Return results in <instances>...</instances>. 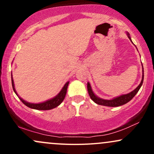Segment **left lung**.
Masks as SVG:
<instances>
[{
	"mask_svg": "<svg viewBox=\"0 0 154 154\" xmlns=\"http://www.w3.org/2000/svg\"><path fill=\"white\" fill-rule=\"evenodd\" d=\"M127 35H128V38L132 41L131 38H130V34H129L128 32H127ZM143 78H144V73H143V67L142 80H141V82L140 83L139 85L137 86L134 91H132V92H130V93H128V94L122 95H120V96L116 97V98H114L113 99H111V100L103 99V98H100L99 97L97 96V95L93 93L90 82H88V91L91 99L93 100L95 103L98 104V105L105 106H110V107L119 106H122L124 104L128 103V102L130 101V100H131L132 98H133V97L137 94V92L139 91L140 88L141 86H142L143 82Z\"/></svg>",
	"mask_w": 154,
	"mask_h": 154,
	"instance_id": "8db88e82",
	"label": "left lung"
}]
</instances>
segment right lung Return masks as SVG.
<instances>
[{
  "mask_svg": "<svg viewBox=\"0 0 154 154\" xmlns=\"http://www.w3.org/2000/svg\"><path fill=\"white\" fill-rule=\"evenodd\" d=\"M11 82H12V87H13V90L14 91V93L17 94V96L19 97V98L22 100V102L24 105H26V106L33 109H37V110H50V109H54V108L57 107L58 106H59L60 104L62 103V101L64 99L65 96L66 94V91L67 88H68L69 83V82H66L65 83V85H63L62 89L61 90V91L58 93V95H56L54 98H51L46 100V101L42 102V103H29V102L26 101V100H23L21 97L19 96V95L17 94V91H16L15 88H14V82L13 77H12V74H11Z\"/></svg>",
  "mask_w": 154,
  "mask_h": 154,
  "instance_id": "obj_1",
  "label": "right lung"
}]
</instances>
